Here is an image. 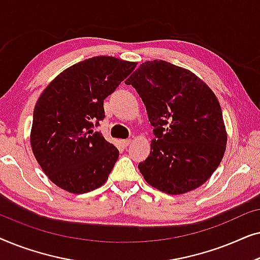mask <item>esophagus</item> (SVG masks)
Wrapping results in <instances>:
<instances>
[{"mask_svg":"<svg viewBox=\"0 0 260 260\" xmlns=\"http://www.w3.org/2000/svg\"><path fill=\"white\" fill-rule=\"evenodd\" d=\"M131 143V138H126V140H122V144L125 145V147H127Z\"/></svg>","mask_w":260,"mask_h":260,"instance_id":"esophagus-1","label":"esophagus"}]
</instances>
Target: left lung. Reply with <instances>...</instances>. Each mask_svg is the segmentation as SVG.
Here are the masks:
<instances>
[{
    "label": "left lung",
    "instance_id": "left-lung-1",
    "mask_svg": "<svg viewBox=\"0 0 260 260\" xmlns=\"http://www.w3.org/2000/svg\"><path fill=\"white\" fill-rule=\"evenodd\" d=\"M143 101L154 126L150 155L138 165L144 180L172 195L204 184L226 150L227 133L214 92L189 70L154 60L125 80Z\"/></svg>",
    "mask_w": 260,
    "mask_h": 260
}]
</instances>
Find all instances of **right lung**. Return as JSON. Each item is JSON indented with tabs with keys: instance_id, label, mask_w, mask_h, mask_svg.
I'll return each instance as SVG.
<instances>
[{
	"instance_id": "obj_1",
	"label": "right lung",
	"mask_w": 260,
	"mask_h": 260,
	"mask_svg": "<svg viewBox=\"0 0 260 260\" xmlns=\"http://www.w3.org/2000/svg\"><path fill=\"white\" fill-rule=\"evenodd\" d=\"M136 65L115 56H93L66 69L40 94L33 113L31 150L61 189L84 194L108 180L119 151L93 126L105 117L104 99Z\"/></svg>"
}]
</instances>
